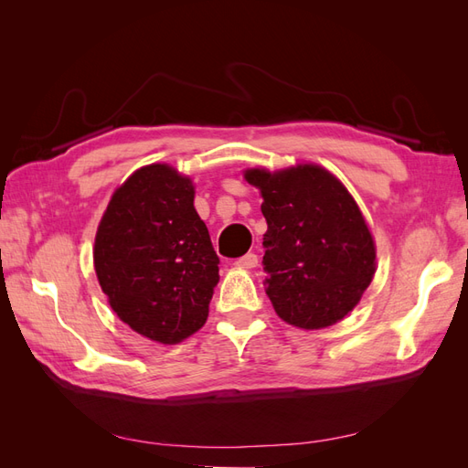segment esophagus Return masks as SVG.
<instances>
[{"instance_id": "1", "label": "esophagus", "mask_w": 468, "mask_h": 468, "mask_svg": "<svg viewBox=\"0 0 468 468\" xmlns=\"http://www.w3.org/2000/svg\"><path fill=\"white\" fill-rule=\"evenodd\" d=\"M258 263H260V260H258L256 253H246V256L238 258V260L234 261L236 267H242V269H253Z\"/></svg>"}]
</instances>
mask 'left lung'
<instances>
[{
	"label": "left lung",
	"mask_w": 468,
	"mask_h": 468,
	"mask_svg": "<svg viewBox=\"0 0 468 468\" xmlns=\"http://www.w3.org/2000/svg\"><path fill=\"white\" fill-rule=\"evenodd\" d=\"M261 191L265 292L292 325L318 330L351 313L375 275V242L359 207L330 172L250 169Z\"/></svg>",
	"instance_id": "1"
}]
</instances>
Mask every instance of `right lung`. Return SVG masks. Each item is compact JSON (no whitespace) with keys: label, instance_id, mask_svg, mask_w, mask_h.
<instances>
[{"label":"right lung","instance_id":"1","mask_svg":"<svg viewBox=\"0 0 468 468\" xmlns=\"http://www.w3.org/2000/svg\"><path fill=\"white\" fill-rule=\"evenodd\" d=\"M191 179L140 167L112 195L95 236V273L117 316L154 342L177 344L207 322L218 256L193 207Z\"/></svg>","mask_w":468,"mask_h":468}]
</instances>
